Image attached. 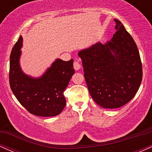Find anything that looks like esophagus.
<instances>
[{"label":"esophagus","instance_id":"34e87169","mask_svg":"<svg viewBox=\"0 0 152 152\" xmlns=\"http://www.w3.org/2000/svg\"><path fill=\"white\" fill-rule=\"evenodd\" d=\"M74 68L75 70H76V71L79 70V69L81 68V64H80V62L75 61L74 63Z\"/></svg>","mask_w":152,"mask_h":152}]
</instances>
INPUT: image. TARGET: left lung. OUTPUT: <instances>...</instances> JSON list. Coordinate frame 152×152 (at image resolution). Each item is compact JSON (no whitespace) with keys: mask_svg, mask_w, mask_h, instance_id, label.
<instances>
[{"mask_svg":"<svg viewBox=\"0 0 152 152\" xmlns=\"http://www.w3.org/2000/svg\"><path fill=\"white\" fill-rule=\"evenodd\" d=\"M116 32L105 44L80 50L84 77L92 99L105 109H116L134 98L142 80L137 44L117 19Z\"/></svg>","mask_w":152,"mask_h":152,"instance_id":"left-lung-1","label":"left lung"}]
</instances>
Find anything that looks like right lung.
<instances>
[{
    "mask_svg": "<svg viewBox=\"0 0 152 152\" xmlns=\"http://www.w3.org/2000/svg\"><path fill=\"white\" fill-rule=\"evenodd\" d=\"M23 38L20 36L10 56L9 83L23 106L36 116L48 117L60 114L66 106L64 90L74 74V60L57 58L39 78L24 74L20 66Z\"/></svg>",
    "mask_w": 152,
    "mask_h": 152,
    "instance_id": "1",
    "label": "right lung"
}]
</instances>
